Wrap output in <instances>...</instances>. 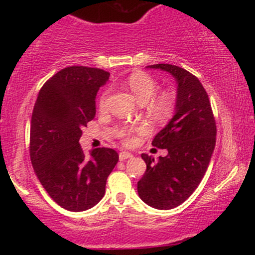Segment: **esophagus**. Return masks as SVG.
<instances>
[{
	"mask_svg": "<svg viewBox=\"0 0 255 255\" xmlns=\"http://www.w3.org/2000/svg\"><path fill=\"white\" fill-rule=\"evenodd\" d=\"M133 156H131V153H129V152H121V153L119 154V158H120V160H126V159H128V158H131Z\"/></svg>",
	"mask_w": 255,
	"mask_h": 255,
	"instance_id": "1",
	"label": "esophagus"
}]
</instances>
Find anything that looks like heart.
<instances>
[{
  "label": "heart",
  "mask_w": 255,
  "mask_h": 255,
  "mask_svg": "<svg viewBox=\"0 0 255 255\" xmlns=\"http://www.w3.org/2000/svg\"><path fill=\"white\" fill-rule=\"evenodd\" d=\"M127 86L140 104H145L146 114L156 121H165L170 119L174 113L175 98L170 92H159L154 95L158 90V84L151 75L144 72L133 73L127 80ZM108 104V91H104L98 99L99 109L104 110ZM139 128H131L126 130L122 135L127 145L134 141V133H139Z\"/></svg>",
  "instance_id": "1"
}]
</instances>
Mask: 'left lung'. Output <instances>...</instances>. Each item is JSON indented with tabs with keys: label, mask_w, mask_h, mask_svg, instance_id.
Here are the masks:
<instances>
[{
	"label": "left lung",
	"mask_w": 255,
	"mask_h": 255,
	"mask_svg": "<svg viewBox=\"0 0 255 255\" xmlns=\"http://www.w3.org/2000/svg\"><path fill=\"white\" fill-rule=\"evenodd\" d=\"M147 68L170 73L177 83L175 115L154 136L152 146L166 148L158 160L142 153L144 176L137 182L141 200L158 210H170L186 201L203 180L216 145V121L209 96L199 79L174 64Z\"/></svg>",
	"instance_id": "obj_1"
}]
</instances>
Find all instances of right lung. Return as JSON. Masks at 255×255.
<instances>
[{
	"label": "right lung",
	"instance_id": "obj_1",
	"mask_svg": "<svg viewBox=\"0 0 255 255\" xmlns=\"http://www.w3.org/2000/svg\"><path fill=\"white\" fill-rule=\"evenodd\" d=\"M110 73L73 66L43 85L30 128V156L38 180L61 207L89 210L104 197L107 178L119 162L118 152L99 147L84 153L79 144L96 115V96Z\"/></svg>",
	"mask_w": 255,
	"mask_h": 255
}]
</instances>
